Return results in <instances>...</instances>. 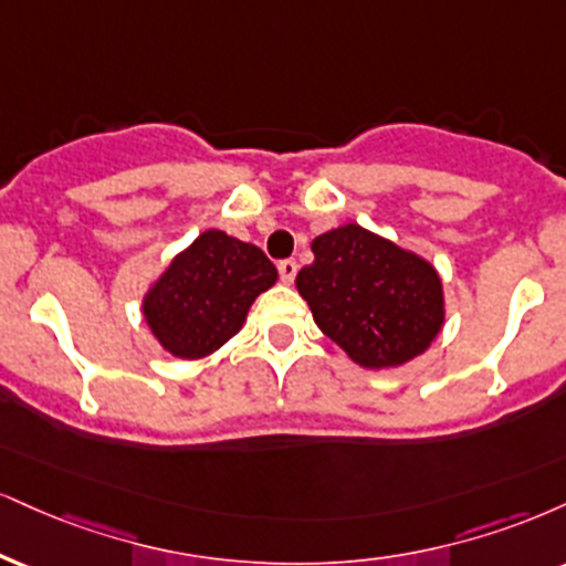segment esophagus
<instances>
[{
  "label": "esophagus",
  "mask_w": 566,
  "mask_h": 566,
  "mask_svg": "<svg viewBox=\"0 0 566 566\" xmlns=\"http://www.w3.org/2000/svg\"><path fill=\"white\" fill-rule=\"evenodd\" d=\"M279 276H282V282H295V276H297V263L292 261V258H284V261H279Z\"/></svg>",
  "instance_id": "34e87169"
}]
</instances>
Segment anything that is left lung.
Returning a JSON list of instances; mask_svg holds the SVG:
<instances>
[{
    "instance_id": "1",
    "label": "left lung",
    "mask_w": 566,
    "mask_h": 566,
    "mask_svg": "<svg viewBox=\"0 0 566 566\" xmlns=\"http://www.w3.org/2000/svg\"><path fill=\"white\" fill-rule=\"evenodd\" d=\"M297 292L326 337L366 369L400 366L430 348L442 326V284L419 255L360 229L326 231Z\"/></svg>"
}]
</instances>
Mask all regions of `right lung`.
I'll return each instance as SVG.
<instances>
[{"instance_id": "obj_1", "label": "right lung", "mask_w": 566, "mask_h": 566, "mask_svg": "<svg viewBox=\"0 0 566 566\" xmlns=\"http://www.w3.org/2000/svg\"><path fill=\"white\" fill-rule=\"evenodd\" d=\"M274 282L261 248L210 229L147 292L145 318L168 353L202 358L242 329L250 305Z\"/></svg>"}]
</instances>
